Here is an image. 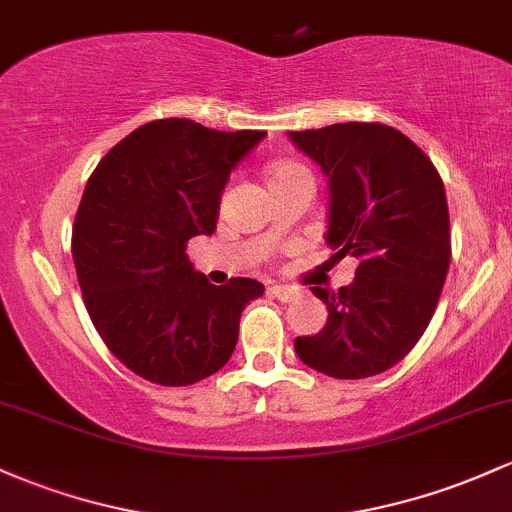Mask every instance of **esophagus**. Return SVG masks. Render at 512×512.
Wrapping results in <instances>:
<instances>
[{
    "instance_id": "obj_1",
    "label": "esophagus",
    "mask_w": 512,
    "mask_h": 512,
    "mask_svg": "<svg viewBox=\"0 0 512 512\" xmlns=\"http://www.w3.org/2000/svg\"><path fill=\"white\" fill-rule=\"evenodd\" d=\"M269 294H272L274 299H279V301H294L296 296H299V289H294V286L274 284V286H269Z\"/></svg>"
}]
</instances>
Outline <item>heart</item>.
Segmentation results:
<instances>
[{"mask_svg":"<svg viewBox=\"0 0 512 512\" xmlns=\"http://www.w3.org/2000/svg\"><path fill=\"white\" fill-rule=\"evenodd\" d=\"M296 170H301V167H296V165H279V167H274V170H272V179L274 177H282V174L296 172Z\"/></svg>","mask_w":512,"mask_h":512,"instance_id":"b5f03b06","label":"heart"}]
</instances>
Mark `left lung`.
<instances>
[{"instance_id":"left-lung-1","label":"left lung","mask_w":512,"mask_h":512,"mask_svg":"<svg viewBox=\"0 0 512 512\" xmlns=\"http://www.w3.org/2000/svg\"><path fill=\"white\" fill-rule=\"evenodd\" d=\"M328 179L325 243L357 257L355 282L313 286L328 308L318 335L296 338L303 364L333 379L391 369L423 338L449 269V213L430 157L384 123L291 131Z\"/></svg>"}]
</instances>
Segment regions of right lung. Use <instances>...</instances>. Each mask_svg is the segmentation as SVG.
I'll return each mask as SVG.
<instances>
[{
	"instance_id": "add662e5",
	"label": "right lung",
	"mask_w": 512,
	"mask_h": 512,
	"mask_svg": "<svg viewBox=\"0 0 512 512\" xmlns=\"http://www.w3.org/2000/svg\"><path fill=\"white\" fill-rule=\"evenodd\" d=\"M265 131H213L189 119L136 128L104 155L84 187L72 260L89 318L131 372L160 386L216 374L238 342L255 279L213 286L187 257L216 230L230 172Z\"/></svg>"
}]
</instances>
